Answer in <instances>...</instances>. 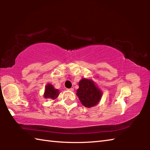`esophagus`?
I'll list each match as a JSON object with an SVG mask.
<instances>
[{
  "instance_id": "1",
  "label": "esophagus",
  "mask_w": 150,
  "mask_h": 150,
  "mask_svg": "<svg viewBox=\"0 0 150 150\" xmlns=\"http://www.w3.org/2000/svg\"><path fill=\"white\" fill-rule=\"evenodd\" d=\"M67 90H68V91H73V88H67Z\"/></svg>"
}]
</instances>
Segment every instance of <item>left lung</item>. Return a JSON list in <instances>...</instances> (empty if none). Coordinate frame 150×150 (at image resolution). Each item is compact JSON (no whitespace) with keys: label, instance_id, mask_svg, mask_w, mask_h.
Segmentation results:
<instances>
[{"label":"left lung","instance_id":"left-lung-1","mask_svg":"<svg viewBox=\"0 0 150 150\" xmlns=\"http://www.w3.org/2000/svg\"><path fill=\"white\" fill-rule=\"evenodd\" d=\"M79 86L77 95L85 107L91 108L99 102L102 93L96 87L93 81L83 79L79 83Z\"/></svg>","mask_w":150,"mask_h":150}]
</instances>
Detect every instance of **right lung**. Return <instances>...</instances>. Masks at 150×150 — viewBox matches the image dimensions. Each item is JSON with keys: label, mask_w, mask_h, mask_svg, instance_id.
<instances>
[{"label": "right lung", "mask_w": 150, "mask_h": 150, "mask_svg": "<svg viewBox=\"0 0 150 150\" xmlns=\"http://www.w3.org/2000/svg\"><path fill=\"white\" fill-rule=\"evenodd\" d=\"M59 92L58 90L55 89L54 88L53 85L50 84H47L45 87V93H44V97L45 98H50L52 99H55L58 95H59Z\"/></svg>", "instance_id": "right-lung-1"}]
</instances>
